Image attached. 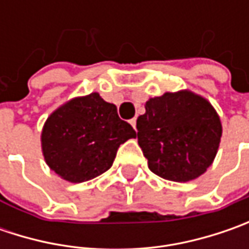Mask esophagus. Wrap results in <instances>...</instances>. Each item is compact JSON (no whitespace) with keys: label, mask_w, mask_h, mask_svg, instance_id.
<instances>
[{"label":"esophagus","mask_w":249,"mask_h":249,"mask_svg":"<svg viewBox=\"0 0 249 249\" xmlns=\"http://www.w3.org/2000/svg\"><path fill=\"white\" fill-rule=\"evenodd\" d=\"M130 124L133 126V129L137 130V129H136V124H137V119H136V118H133V119L130 120Z\"/></svg>","instance_id":"esophagus-1"}]
</instances>
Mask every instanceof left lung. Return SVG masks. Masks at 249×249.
I'll list each match as a JSON object with an SVG mask.
<instances>
[{"instance_id": "left-lung-1", "label": "left lung", "mask_w": 249, "mask_h": 249, "mask_svg": "<svg viewBox=\"0 0 249 249\" xmlns=\"http://www.w3.org/2000/svg\"><path fill=\"white\" fill-rule=\"evenodd\" d=\"M137 139L149 170L172 181H190L212 165L222 137L212 105L190 91L147 101L137 119Z\"/></svg>"}]
</instances>
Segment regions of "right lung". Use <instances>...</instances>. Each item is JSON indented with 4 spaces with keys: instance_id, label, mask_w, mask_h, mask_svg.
Instances as JSON below:
<instances>
[{
    "instance_id": "right-lung-1",
    "label": "right lung",
    "mask_w": 249,
    "mask_h": 249,
    "mask_svg": "<svg viewBox=\"0 0 249 249\" xmlns=\"http://www.w3.org/2000/svg\"><path fill=\"white\" fill-rule=\"evenodd\" d=\"M136 137L113 104L100 94L74 98L47 119L41 145L47 165L72 183H83L107 172L120 144Z\"/></svg>"
}]
</instances>
